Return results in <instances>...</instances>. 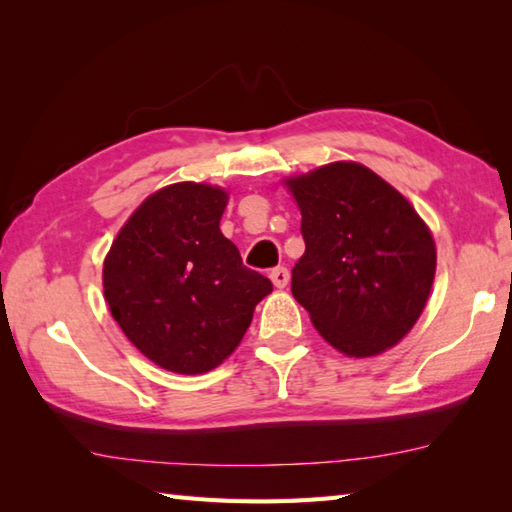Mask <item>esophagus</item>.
<instances>
[{
	"mask_svg": "<svg viewBox=\"0 0 512 512\" xmlns=\"http://www.w3.org/2000/svg\"><path fill=\"white\" fill-rule=\"evenodd\" d=\"M270 279H273V284H275L277 288H286V286H288V281H290L288 268H286V266H277V268H273V270H270Z\"/></svg>",
	"mask_w": 512,
	"mask_h": 512,
	"instance_id": "1",
	"label": "esophagus"
}]
</instances>
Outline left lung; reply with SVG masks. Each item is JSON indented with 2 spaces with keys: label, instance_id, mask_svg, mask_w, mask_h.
<instances>
[{
  "label": "left lung",
  "instance_id": "8db88e82",
  "mask_svg": "<svg viewBox=\"0 0 512 512\" xmlns=\"http://www.w3.org/2000/svg\"><path fill=\"white\" fill-rule=\"evenodd\" d=\"M306 253L292 297L347 356H374L418 321L436 275V244L402 195L356 162L290 178Z\"/></svg>",
  "mask_w": 512,
  "mask_h": 512
}]
</instances>
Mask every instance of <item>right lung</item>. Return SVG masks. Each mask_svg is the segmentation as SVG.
Listing matches in <instances>:
<instances>
[{"label": "right lung", "instance_id": "add662e5", "mask_svg": "<svg viewBox=\"0 0 512 512\" xmlns=\"http://www.w3.org/2000/svg\"><path fill=\"white\" fill-rule=\"evenodd\" d=\"M228 195L178 182L138 206L114 239L103 290L114 321L149 361L204 374L242 341L270 279L220 231Z\"/></svg>", "mask_w": 512, "mask_h": 512}]
</instances>
